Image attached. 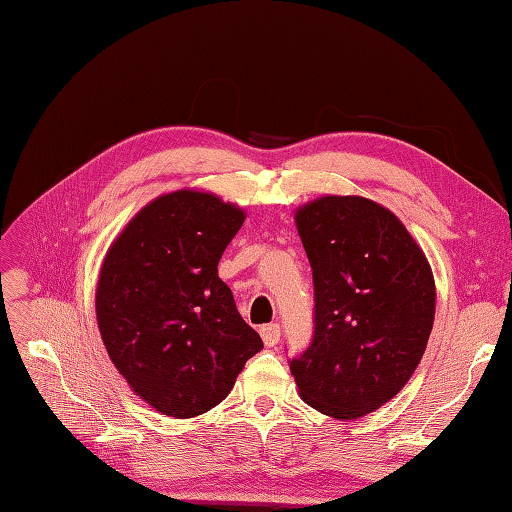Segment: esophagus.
Returning a JSON list of instances; mask_svg holds the SVG:
<instances>
[{"label": "esophagus", "instance_id": "obj_1", "mask_svg": "<svg viewBox=\"0 0 512 512\" xmlns=\"http://www.w3.org/2000/svg\"><path fill=\"white\" fill-rule=\"evenodd\" d=\"M280 335H282V329H280V324H277V322L265 324V327L260 329L262 342H265V346H269V348L277 346V342H280Z\"/></svg>", "mask_w": 512, "mask_h": 512}]
</instances>
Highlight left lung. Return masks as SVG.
I'll return each mask as SVG.
<instances>
[{"mask_svg":"<svg viewBox=\"0 0 512 512\" xmlns=\"http://www.w3.org/2000/svg\"><path fill=\"white\" fill-rule=\"evenodd\" d=\"M314 277V335L290 359L299 395L333 418H361L414 374L436 314L421 247L395 215L361 196L297 211Z\"/></svg>","mask_w":512,"mask_h":512,"instance_id":"obj_1","label":"left lung"}]
</instances>
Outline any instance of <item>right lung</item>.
I'll return each instance as SVG.
<instances>
[{"label":"right lung","instance_id":"1","mask_svg":"<svg viewBox=\"0 0 512 512\" xmlns=\"http://www.w3.org/2000/svg\"><path fill=\"white\" fill-rule=\"evenodd\" d=\"M243 220L218 196L173 192L138 213L104 258L102 342L132 391L162 414L192 418L215 408L262 350L218 275Z\"/></svg>","mask_w":512,"mask_h":512}]
</instances>
